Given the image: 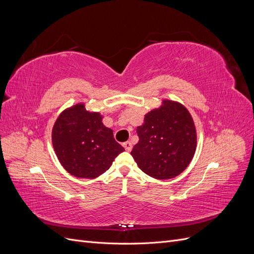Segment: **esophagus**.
<instances>
[{"mask_svg":"<svg viewBox=\"0 0 254 254\" xmlns=\"http://www.w3.org/2000/svg\"><path fill=\"white\" fill-rule=\"evenodd\" d=\"M123 146H124V148H125L127 151H130V150L132 149V143L130 142V141L125 142L124 144H123Z\"/></svg>","mask_w":254,"mask_h":254,"instance_id":"esophagus-1","label":"esophagus"}]
</instances>
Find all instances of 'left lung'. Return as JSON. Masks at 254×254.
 <instances>
[{"mask_svg":"<svg viewBox=\"0 0 254 254\" xmlns=\"http://www.w3.org/2000/svg\"><path fill=\"white\" fill-rule=\"evenodd\" d=\"M131 155L140 170L159 180L175 178L190 163L197 147L195 123L181 103L162 99L136 128Z\"/></svg>","mask_w":254,"mask_h":254,"instance_id":"obj_1","label":"left lung"}]
</instances>
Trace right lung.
Returning a JSON list of instances; mask_svg holds the SVG:
<instances>
[{
    "label": "right lung",
    "mask_w": 254,
    "mask_h": 254,
    "mask_svg": "<svg viewBox=\"0 0 254 254\" xmlns=\"http://www.w3.org/2000/svg\"><path fill=\"white\" fill-rule=\"evenodd\" d=\"M103 115L78 103L61 112L52 129L54 150L64 170L77 178L95 179L125 149L103 124Z\"/></svg>",
    "instance_id": "1"
}]
</instances>
